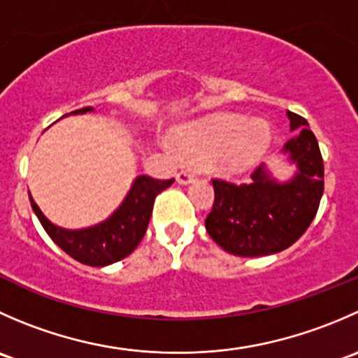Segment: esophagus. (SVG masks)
<instances>
[{"label":"esophagus","instance_id":"34e87169","mask_svg":"<svg viewBox=\"0 0 358 358\" xmlns=\"http://www.w3.org/2000/svg\"><path fill=\"white\" fill-rule=\"evenodd\" d=\"M194 173L190 171V169H187V168H183V169H180L178 173H176V180H178V183H183V185H187V183H190L194 180Z\"/></svg>","mask_w":358,"mask_h":358}]
</instances>
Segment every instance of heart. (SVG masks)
Wrapping results in <instances>:
<instances>
[{"label":"heart","instance_id":"b5f03b06","mask_svg":"<svg viewBox=\"0 0 358 358\" xmlns=\"http://www.w3.org/2000/svg\"><path fill=\"white\" fill-rule=\"evenodd\" d=\"M270 140L268 126L244 115L216 114L182 128L173 135V147L183 157L216 156L220 171L236 175L258 159Z\"/></svg>","mask_w":358,"mask_h":358}]
</instances>
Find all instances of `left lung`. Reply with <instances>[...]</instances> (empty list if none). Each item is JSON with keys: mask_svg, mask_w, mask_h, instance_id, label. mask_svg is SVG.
<instances>
[{"mask_svg": "<svg viewBox=\"0 0 358 358\" xmlns=\"http://www.w3.org/2000/svg\"><path fill=\"white\" fill-rule=\"evenodd\" d=\"M296 131L284 152L298 166L287 183H277L259 166L252 183L213 178L215 201L206 230L218 246L236 256H266L287 249L310 227L324 194V161L305 117L287 112Z\"/></svg>", "mask_w": 358, "mask_h": 358, "instance_id": "8db88e82", "label": "left lung"}]
</instances>
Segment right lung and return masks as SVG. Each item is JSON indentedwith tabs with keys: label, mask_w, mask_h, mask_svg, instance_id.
Returning <instances> with one entry per match:
<instances>
[{
	"label": "right lung",
	"mask_w": 358,
	"mask_h": 358,
	"mask_svg": "<svg viewBox=\"0 0 358 358\" xmlns=\"http://www.w3.org/2000/svg\"><path fill=\"white\" fill-rule=\"evenodd\" d=\"M88 110H92V107L72 110V114H85ZM173 182L175 178L157 180L149 175L136 176L131 190L117 211L100 225L83 230H66L53 225L45 218L32 197L29 199L43 229L62 251L83 265L106 266L135 251L147 232L157 194L168 189Z\"/></svg>",
	"instance_id": "right-lung-1"
}]
</instances>
